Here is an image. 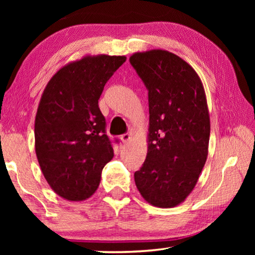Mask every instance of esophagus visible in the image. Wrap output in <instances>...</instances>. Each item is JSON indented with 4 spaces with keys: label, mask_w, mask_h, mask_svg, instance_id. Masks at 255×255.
I'll use <instances>...</instances> for the list:
<instances>
[{
    "label": "esophagus",
    "mask_w": 255,
    "mask_h": 255,
    "mask_svg": "<svg viewBox=\"0 0 255 255\" xmlns=\"http://www.w3.org/2000/svg\"><path fill=\"white\" fill-rule=\"evenodd\" d=\"M130 138H131V135L127 132V133H124V135L120 136V140H122L123 143H128V141L130 140Z\"/></svg>",
    "instance_id": "1"
}]
</instances>
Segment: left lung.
I'll return each mask as SVG.
<instances>
[{
  "mask_svg": "<svg viewBox=\"0 0 255 255\" xmlns=\"http://www.w3.org/2000/svg\"><path fill=\"white\" fill-rule=\"evenodd\" d=\"M148 90L147 155L135 172L141 197L158 208L183 202L208 156L209 110L204 85L192 66L164 49L129 58Z\"/></svg>",
  "mask_w": 255,
  "mask_h": 255,
  "instance_id": "left-lung-1",
  "label": "left lung"
}]
</instances>
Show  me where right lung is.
Segmentation results:
<instances>
[{
	"mask_svg": "<svg viewBox=\"0 0 255 255\" xmlns=\"http://www.w3.org/2000/svg\"><path fill=\"white\" fill-rule=\"evenodd\" d=\"M126 56L86 55L55 73L41 94L34 120V149L42 174L59 197H91L114 157L99 99Z\"/></svg>",
	"mask_w": 255,
	"mask_h": 255,
	"instance_id": "add662e5",
	"label": "right lung"
}]
</instances>
